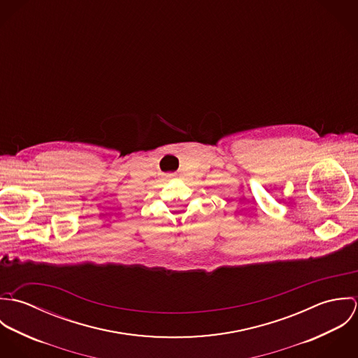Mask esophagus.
<instances>
[{
    "mask_svg": "<svg viewBox=\"0 0 358 358\" xmlns=\"http://www.w3.org/2000/svg\"><path fill=\"white\" fill-rule=\"evenodd\" d=\"M171 176H173V175H171Z\"/></svg>",
    "mask_w": 358,
    "mask_h": 358,
    "instance_id": "obj_1",
    "label": "esophagus"
}]
</instances>
